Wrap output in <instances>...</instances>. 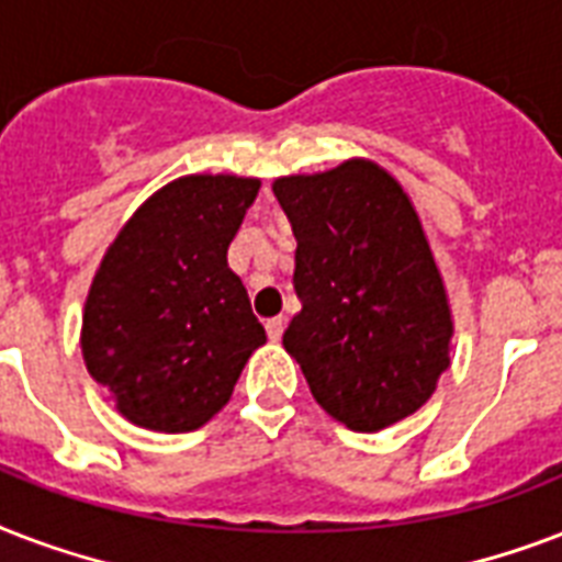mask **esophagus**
Returning <instances> with one entry per match:
<instances>
[{
	"label": "esophagus",
	"instance_id": "obj_1",
	"mask_svg": "<svg viewBox=\"0 0 562 562\" xmlns=\"http://www.w3.org/2000/svg\"><path fill=\"white\" fill-rule=\"evenodd\" d=\"M267 334L269 340H281V334H284V316H272V319H267Z\"/></svg>",
	"mask_w": 562,
	"mask_h": 562
}]
</instances>
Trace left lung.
Wrapping results in <instances>:
<instances>
[{
  "instance_id": "obj_1",
  "label": "left lung",
  "mask_w": 562,
  "mask_h": 562,
  "mask_svg": "<svg viewBox=\"0 0 562 562\" xmlns=\"http://www.w3.org/2000/svg\"><path fill=\"white\" fill-rule=\"evenodd\" d=\"M295 234L302 311L284 349L313 398L346 428L411 416L448 369L451 311L411 199L386 169L351 158L316 176L276 178Z\"/></svg>"
}]
</instances>
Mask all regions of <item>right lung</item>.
I'll use <instances>...</instances> for the list:
<instances>
[{
  "label": "right lung",
  "instance_id": "add662e5",
  "mask_svg": "<svg viewBox=\"0 0 562 562\" xmlns=\"http://www.w3.org/2000/svg\"><path fill=\"white\" fill-rule=\"evenodd\" d=\"M258 190V178H178L149 195L104 251L81 316V355L137 428H202L267 342L228 267Z\"/></svg>",
  "mask_w": 562,
  "mask_h": 562
}]
</instances>
